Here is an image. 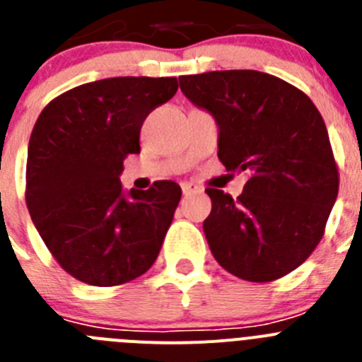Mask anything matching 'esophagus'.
Instances as JSON below:
<instances>
[{
	"label": "esophagus",
	"instance_id": "34e87169",
	"mask_svg": "<svg viewBox=\"0 0 362 362\" xmlns=\"http://www.w3.org/2000/svg\"><path fill=\"white\" fill-rule=\"evenodd\" d=\"M181 188H183V196L185 197L194 196V194H199V192H201V188L197 187V185H194V183H185Z\"/></svg>",
	"mask_w": 362,
	"mask_h": 362
}]
</instances>
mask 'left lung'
Here are the masks:
<instances>
[{"label":"left lung","instance_id":"8db88e82","mask_svg":"<svg viewBox=\"0 0 362 362\" xmlns=\"http://www.w3.org/2000/svg\"><path fill=\"white\" fill-rule=\"evenodd\" d=\"M181 92L210 112L217 158L248 174L238 199L206 188L203 230L217 263L233 276L268 283L315 250L339 192L330 137L312 99L257 70H216L179 78Z\"/></svg>","mask_w":362,"mask_h":362}]
</instances>
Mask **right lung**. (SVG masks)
I'll return each mask as SVG.
<instances>
[{
	"instance_id": "right-lung-1",
	"label": "right lung",
	"mask_w": 362,
	"mask_h": 362,
	"mask_svg": "<svg viewBox=\"0 0 362 362\" xmlns=\"http://www.w3.org/2000/svg\"><path fill=\"white\" fill-rule=\"evenodd\" d=\"M177 92V78H108L52 99L28 141L27 206L65 272L92 286L143 276L158 259L181 199L174 181L124 192L143 121Z\"/></svg>"
}]
</instances>
